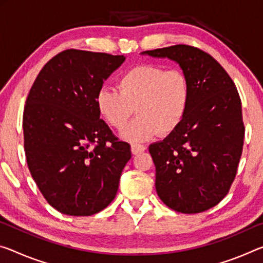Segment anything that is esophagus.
Here are the masks:
<instances>
[{
  "instance_id": "esophagus-1",
  "label": "esophagus",
  "mask_w": 263,
  "mask_h": 263,
  "mask_svg": "<svg viewBox=\"0 0 263 263\" xmlns=\"http://www.w3.org/2000/svg\"><path fill=\"white\" fill-rule=\"evenodd\" d=\"M146 147L144 146V145H140V144H132L131 145V151L133 154H140L143 153Z\"/></svg>"
}]
</instances>
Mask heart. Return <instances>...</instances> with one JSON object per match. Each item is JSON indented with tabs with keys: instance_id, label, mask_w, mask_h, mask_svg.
Here are the masks:
<instances>
[{
	"instance_id": "1",
	"label": "heart",
	"mask_w": 263,
	"mask_h": 263,
	"mask_svg": "<svg viewBox=\"0 0 263 263\" xmlns=\"http://www.w3.org/2000/svg\"><path fill=\"white\" fill-rule=\"evenodd\" d=\"M117 91L104 86L96 97L99 114L110 126L120 130L136 109V119L122 131L124 139L145 141L176 131L189 107L191 87L179 69L158 64L130 68L117 79Z\"/></svg>"
}]
</instances>
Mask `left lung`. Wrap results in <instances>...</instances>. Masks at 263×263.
Wrapping results in <instances>:
<instances>
[{
  "mask_svg": "<svg viewBox=\"0 0 263 263\" xmlns=\"http://www.w3.org/2000/svg\"><path fill=\"white\" fill-rule=\"evenodd\" d=\"M144 53L176 61L191 87L184 120L148 147L156 166L157 193L166 206L180 213L210 210L231 190L242 154L245 125L236 86L218 61L192 45Z\"/></svg>",
  "mask_w": 263,
  "mask_h": 263,
  "instance_id": "1",
  "label": "left lung"
}]
</instances>
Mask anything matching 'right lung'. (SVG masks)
Listing matches in <instances>:
<instances>
[{
  "instance_id": "add662e5",
  "label": "right lung",
  "mask_w": 263,
  "mask_h": 263,
  "mask_svg": "<svg viewBox=\"0 0 263 263\" xmlns=\"http://www.w3.org/2000/svg\"><path fill=\"white\" fill-rule=\"evenodd\" d=\"M125 61L122 55L68 49L37 74L23 111L24 152L31 177L55 210L89 216L115 199L131 159L99 118L96 97Z\"/></svg>"
}]
</instances>
